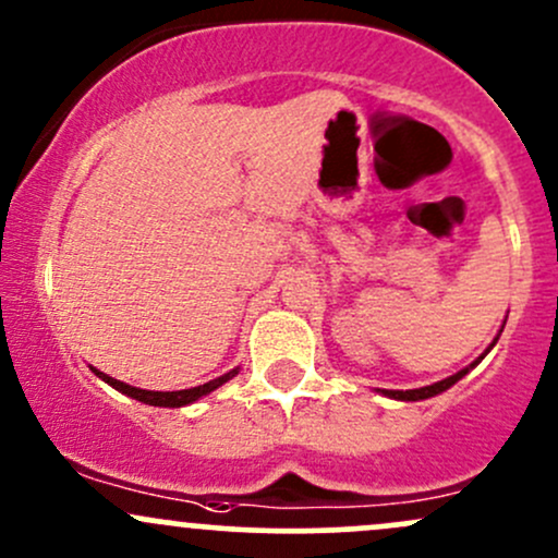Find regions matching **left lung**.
Here are the masks:
<instances>
[{"label":"left lung","mask_w":558,"mask_h":558,"mask_svg":"<svg viewBox=\"0 0 558 558\" xmlns=\"http://www.w3.org/2000/svg\"><path fill=\"white\" fill-rule=\"evenodd\" d=\"M495 345V343H493ZM473 367V364H471ZM465 373H469V367L465 369H460V373H454L452 377H447V380H439V383H434V386H425V388H412V391H383L386 393V397H391V399H401V401H421V399H428V397H436V393H441V391H447L449 386H454V383L460 380V377H463Z\"/></svg>","instance_id":"1"}]
</instances>
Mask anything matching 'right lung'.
Returning <instances> with one entry per match:
<instances>
[{
    "instance_id": "add662e5",
    "label": "right lung",
    "mask_w": 558,
    "mask_h": 558,
    "mask_svg": "<svg viewBox=\"0 0 558 558\" xmlns=\"http://www.w3.org/2000/svg\"><path fill=\"white\" fill-rule=\"evenodd\" d=\"M98 373V369H95ZM236 375V369H231V373L215 377V380L205 383V386H196V388H185V391H143V388H135V386H128V383L122 380H113V377L98 373V377H104L109 386L117 388V391L128 393V397H133L137 401H143V404H154V407H183V404H191V401L207 397L209 391H215L218 386H223L226 380H231V377Z\"/></svg>"
}]
</instances>
